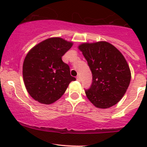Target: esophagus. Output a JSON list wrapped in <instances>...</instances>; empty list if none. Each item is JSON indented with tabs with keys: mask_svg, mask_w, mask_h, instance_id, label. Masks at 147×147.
<instances>
[{
	"mask_svg": "<svg viewBox=\"0 0 147 147\" xmlns=\"http://www.w3.org/2000/svg\"><path fill=\"white\" fill-rule=\"evenodd\" d=\"M76 79L78 81H80V76H77Z\"/></svg>",
	"mask_w": 147,
	"mask_h": 147,
	"instance_id": "1",
	"label": "esophagus"
}]
</instances>
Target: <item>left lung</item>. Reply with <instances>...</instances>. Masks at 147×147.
I'll return each instance as SVG.
<instances>
[{"mask_svg": "<svg viewBox=\"0 0 147 147\" xmlns=\"http://www.w3.org/2000/svg\"><path fill=\"white\" fill-rule=\"evenodd\" d=\"M92 74V84L85 90L87 99L100 109L111 107L127 92L131 71L121 52L106 41L83 42L78 46Z\"/></svg>", "mask_w": 147, "mask_h": 147, "instance_id": "1", "label": "left lung"}]
</instances>
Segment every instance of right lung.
Masks as SVG:
<instances>
[{"instance_id": "1", "label": "right lung", "mask_w": 147, "mask_h": 147, "mask_svg": "<svg viewBox=\"0 0 147 147\" xmlns=\"http://www.w3.org/2000/svg\"><path fill=\"white\" fill-rule=\"evenodd\" d=\"M73 42L57 37L47 38L29 50L23 65V77L28 94L35 100L50 105L58 100L75 78L62 57Z\"/></svg>"}]
</instances>
